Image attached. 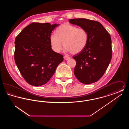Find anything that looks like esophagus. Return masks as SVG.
<instances>
[{
  "label": "esophagus",
  "instance_id": "obj_1",
  "mask_svg": "<svg viewBox=\"0 0 129 129\" xmlns=\"http://www.w3.org/2000/svg\"><path fill=\"white\" fill-rule=\"evenodd\" d=\"M64 59H65V60H67L68 59H70V57H68V56H64Z\"/></svg>",
  "mask_w": 129,
  "mask_h": 129
}]
</instances>
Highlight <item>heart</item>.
<instances>
[{
  "instance_id": "b5f03b06",
  "label": "heart",
  "mask_w": 129,
  "mask_h": 129,
  "mask_svg": "<svg viewBox=\"0 0 129 129\" xmlns=\"http://www.w3.org/2000/svg\"><path fill=\"white\" fill-rule=\"evenodd\" d=\"M56 34L50 35V41L52 48L57 53L61 51L64 45L67 51L77 54L85 49L88 43V34L86 29L70 24L59 26Z\"/></svg>"
}]
</instances>
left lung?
Here are the masks:
<instances>
[{"label":"left lung","mask_w":129,"mask_h":129,"mask_svg":"<svg viewBox=\"0 0 129 129\" xmlns=\"http://www.w3.org/2000/svg\"><path fill=\"white\" fill-rule=\"evenodd\" d=\"M70 23L86 29L88 43L81 52L74 55V74L82 83L98 81L104 74L111 60L112 49L109 33L100 22L85 18L70 19Z\"/></svg>","instance_id":"8db88e82"}]
</instances>
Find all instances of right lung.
<instances>
[{"label": "right lung", "mask_w": 129, "mask_h": 129, "mask_svg": "<svg viewBox=\"0 0 129 129\" xmlns=\"http://www.w3.org/2000/svg\"><path fill=\"white\" fill-rule=\"evenodd\" d=\"M57 24L32 23L15 40L14 60L25 81L42 86L50 80L63 56L52 48L50 37Z\"/></svg>", "instance_id": "1"}]
</instances>
